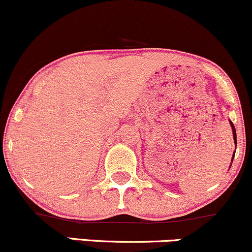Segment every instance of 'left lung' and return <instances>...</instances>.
<instances>
[{"label": "left lung", "mask_w": 252, "mask_h": 252, "mask_svg": "<svg viewBox=\"0 0 252 252\" xmlns=\"http://www.w3.org/2000/svg\"><path fill=\"white\" fill-rule=\"evenodd\" d=\"M230 124H231V127H232V132H233V140H234V144H236V145H237V135H236V128H234L233 124L231 123V121H230ZM233 156H234V154H233ZM232 160H233V158H232Z\"/></svg>", "instance_id": "left-lung-1"}]
</instances>
